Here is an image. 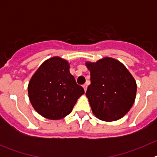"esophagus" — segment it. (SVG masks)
<instances>
[{
    "instance_id": "esophagus-1",
    "label": "esophagus",
    "mask_w": 157,
    "mask_h": 157,
    "mask_svg": "<svg viewBox=\"0 0 157 157\" xmlns=\"http://www.w3.org/2000/svg\"><path fill=\"white\" fill-rule=\"evenodd\" d=\"M82 86H83V89H84V90L86 91V90H87V86H88V85H87V84H84V85H83Z\"/></svg>"
}]
</instances>
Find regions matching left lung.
<instances>
[{"label":"left lung","mask_w":157,"mask_h":157,"mask_svg":"<svg viewBox=\"0 0 157 157\" xmlns=\"http://www.w3.org/2000/svg\"><path fill=\"white\" fill-rule=\"evenodd\" d=\"M90 85L86 95L98 119L115 121L125 116L134 102L137 85L125 66L112 58L87 62Z\"/></svg>","instance_id":"1"}]
</instances>
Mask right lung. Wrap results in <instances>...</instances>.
<instances>
[{
	"label": "right lung",
	"mask_w": 157,
	"mask_h": 157,
	"mask_svg": "<svg viewBox=\"0 0 157 157\" xmlns=\"http://www.w3.org/2000/svg\"><path fill=\"white\" fill-rule=\"evenodd\" d=\"M69 68L68 62L55 56L45 60L32 76L28 85L29 98L41 116L54 120L65 117L85 93Z\"/></svg>",
	"instance_id": "add662e5"
}]
</instances>
